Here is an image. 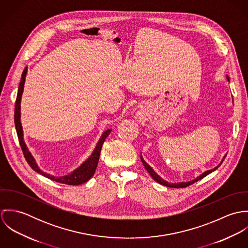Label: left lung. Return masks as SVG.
<instances>
[{
    "mask_svg": "<svg viewBox=\"0 0 248 248\" xmlns=\"http://www.w3.org/2000/svg\"><path fill=\"white\" fill-rule=\"evenodd\" d=\"M226 78H227V80H228V82L230 81V79H229V76L228 75H226ZM225 156H226V155L222 157V159H221V161L219 162V164L218 165H217L215 168H213L211 170H207V171H205V172H203L202 174H201L199 177H196V178H194V179H192V180H190V181H185V182H183V181H181V182H168L167 180H165V179H163L162 177H160L159 175H157L156 173H155V171L144 160V158L142 157V155L140 154V159H141L142 163H143V166L145 167V169L148 171V173L151 175V177H153V179L154 180H155L156 182H158L159 184H162V185H165V186H167V187H172V188H183V187H186V186H189V185H191V184H193L194 182H196V181H198V180H200V179H202V178H203L204 177H206L207 175H209L210 173H212L214 171H216L219 166H220V164L222 163V161L224 160V158H225Z\"/></svg>",
    "mask_w": 248,
    "mask_h": 248,
    "instance_id": "obj_1",
    "label": "left lung"
}]
</instances>
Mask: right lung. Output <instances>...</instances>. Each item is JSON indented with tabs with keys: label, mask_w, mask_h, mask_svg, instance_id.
Listing matches in <instances>:
<instances>
[{
	"label": "right lung",
	"mask_w": 248,
	"mask_h": 248,
	"mask_svg": "<svg viewBox=\"0 0 248 248\" xmlns=\"http://www.w3.org/2000/svg\"><path fill=\"white\" fill-rule=\"evenodd\" d=\"M27 73H28V67L25 68V70L22 73V78H21V82H20V85H19V89H18L16 103H15L14 122H15V128H16V131H17V136H18V139H19V142H20L21 148L23 150L24 155H25L28 163L37 173L41 174L44 177H47V178L53 180V181H56V182H60V183L68 184V185H79V184H82V183L88 181L90 178L93 177V176L95 173V170H96V167H97V164H98V160H99V155H100L102 145L105 141L107 137L111 132V129H107L106 131L102 134V136L100 137L98 142L96 143L95 148L93 151V153L91 154V155L78 168L73 170L69 175L61 176V177H55V176H52L50 174L43 172L39 168L34 156L30 152V150H29V148H28V146L25 142L24 131H23L22 123H21V99H22V95H23V92H24V86H25V82H26Z\"/></svg>",
	"instance_id": "1"
}]
</instances>
